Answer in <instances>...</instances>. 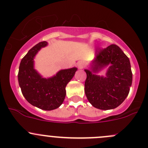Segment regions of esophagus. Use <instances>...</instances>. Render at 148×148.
<instances>
[{
	"instance_id": "1",
	"label": "esophagus",
	"mask_w": 148,
	"mask_h": 148,
	"mask_svg": "<svg viewBox=\"0 0 148 148\" xmlns=\"http://www.w3.org/2000/svg\"><path fill=\"white\" fill-rule=\"evenodd\" d=\"M77 66H78L79 69H83V68L84 67V62L79 61L78 63H77Z\"/></svg>"
}]
</instances>
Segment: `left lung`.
Segmentation results:
<instances>
[{"label":"left lung","instance_id":"left-lung-1","mask_svg":"<svg viewBox=\"0 0 148 148\" xmlns=\"http://www.w3.org/2000/svg\"><path fill=\"white\" fill-rule=\"evenodd\" d=\"M107 67L105 77L97 73ZM86 73L84 91L90 103L101 110L116 108L124 101L132 85L130 60L122 49L111 45L96 53Z\"/></svg>","mask_w":148,"mask_h":148}]
</instances>
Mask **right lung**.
I'll use <instances>...</instances> for the list:
<instances>
[{
	"instance_id": "1",
	"label": "right lung",
	"mask_w": 148,
	"mask_h": 148,
	"mask_svg": "<svg viewBox=\"0 0 148 148\" xmlns=\"http://www.w3.org/2000/svg\"><path fill=\"white\" fill-rule=\"evenodd\" d=\"M48 45L41 42L28 51L22 59L18 71V83L22 94L34 106L45 111L59 108L66 96V86L74 77L77 67L60 70L55 75L43 78L34 67L37 52Z\"/></svg>"
}]
</instances>
